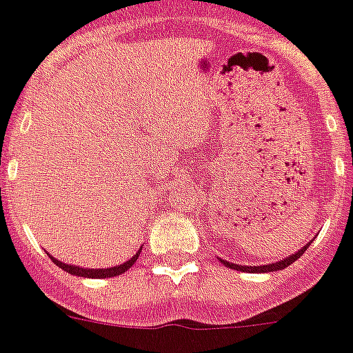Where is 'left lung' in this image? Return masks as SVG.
I'll use <instances>...</instances> for the list:
<instances>
[{"label": "left lung", "mask_w": 353, "mask_h": 353, "mask_svg": "<svg viewBox=\"0 0 353 353\" xmlns=\"http://www.w3.org/2000/svg\"><path fill=\"white\" fill-rule=\"evenodd\" d=\"M310 247V243H306L305 247H301L296 254H291L289 258H284L281 259V261L276 263H270V265H261V266H242V265H235V263H228L225 261V259H219V261L223 263V265L226 266V268H233L236 270V272H247V273H268V272H279V270H284L288 268L289 265H292V263L296 261L298 258H301L303 252L306 251Z\"/></svg>", "instance_id": "obj_1"}]
</instances>
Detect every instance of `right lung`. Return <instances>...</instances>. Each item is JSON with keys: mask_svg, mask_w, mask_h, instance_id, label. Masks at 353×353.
Instances as JSON below:
<instances>
[{"mask_svg": "<svg viewBox=\"0 0 353 353\" xmlns=\"http://www.w3.org/2000/svg\"><path fill=\"white\" fill-rule=\"evenodd\" d=\"M141 254V249L136 252V254L132 256L128 261H125L123 265H118V266H111V268H99V270H92V268H80V266H74V265H65V263L59 261V259H55L54 256L48 254V258L52 259V261L55 263V265L59 266V268H62L64 272L71 273V275H78V276H87V279H108V276H117V275H121V273L127 272L128 268H132V265L137 261V258H139Z\"/></svg>", "mask_w": 353, "mask_h": 353, "instance_id": "obj_1", "label": "right lung"}]
</instances>
